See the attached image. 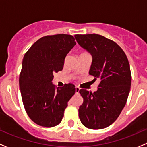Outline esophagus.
<instances>
[{
  "label": "esophagus",
  "instance_id": "esophagus-1",
  "mask_svg": "<svg viewBox=\"0 0 147 147\" xmlns=\"http://www.w3.org/2000/svg\"><path fill=\"white\" fill-rule=\"evenodd\" d=\"M80 90V89L79 87H75V93H76V94H79Z\"/></svg>",
  "mask_w": 147,
  "mask_h": 147
}]
</instances>
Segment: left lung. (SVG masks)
Returning <instances> with one entry per match:
<instances>
[{
	"instance_id": "8db88e82",
	"label": "left lung",
	"mask_w": 147,
	"mask_h": 147,
	"mask_svg": "<svg viewBox=\"0 0 147 147\" xmlns=\"http://www.w3.org/2000/svg\"><path fill=\"white\" fill-rule=\"evenodd\" d=\"M77 42L92 57L89 74L100 84L94 92L81 89L83 103L79 117L91 129L106 128L115 122L124 107L131 83L127 55L117 44L97 34L75 35Z\"/></svg>"
}]
</instances>
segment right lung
I'll return each mask as SVG.
<instances>
[{"instance_id": "right-lung-1", "label": "right lung", "mask_w": 147, "mask_h": 147, "mask_svg": "<svg viewBox=\"0 0 147 147\" xmlns=\"http://www.w3.org/2000/svg\"><path fill=\"white\" fill-rule=\"evenodd\" d=\"M70 35L42 37L25 54L19 77L22 100L28 115L35 124L53 127L61 122L67 102L75 94L72 84L57 87L55 72L61 71L67 54L75 45Z\"/></svg>"}]
</instances>
